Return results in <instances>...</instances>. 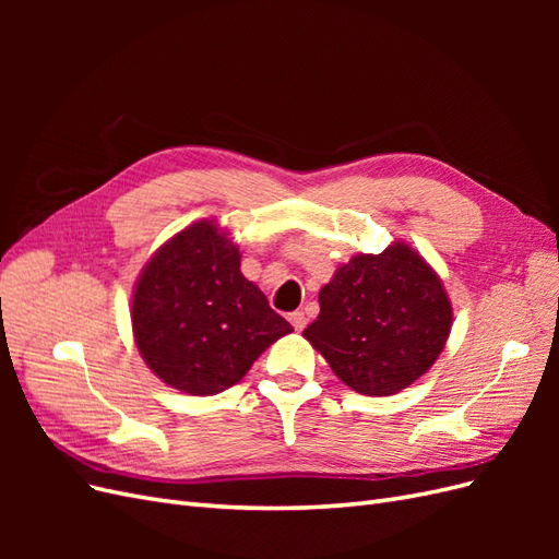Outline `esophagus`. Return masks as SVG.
Instances as JSON below:
<instances>
[{"label": "esophagus", "instance_id": "esophagus-1", "mask_svg": "<svg viewBox=\"0 0 559 559\" xmlns=\"http://www.w3.org/2000/svg\"><path fill=\"white\" fill-rule=\"evenodd\" d=\"M289 321H292V326H294L296 331H302V329H306V324H308V319H306V314H302L300 310L292 312V314H289Z\"/></svg>", "mask_w": 559, "mask_h": 559}]
</instances>
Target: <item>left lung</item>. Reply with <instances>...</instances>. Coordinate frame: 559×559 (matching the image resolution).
Segmentation results:
<instances>
[{"label":"left lung","instance_id":"1","mask_svg":"<svg viewBox=\"0 0 559 559\" xmlns=\"http://www.w3.org/2000/svg\"><path fill=\"white\" fill-rule=\"evenodd\" d=\"M450 326L441 280L413 247L396 242L337 267L302 335L354 392L389 396L427 373Z\"/></svg>","mask_w":559,"mask_h":559}]
</instances>
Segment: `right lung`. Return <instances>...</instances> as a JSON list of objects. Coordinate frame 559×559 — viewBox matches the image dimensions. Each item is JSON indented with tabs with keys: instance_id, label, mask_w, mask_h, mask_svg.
<instances>
[{
	"instance_id": "right-lung-1",
	"label": "right lung",
	"mask_w": 559,
	"mask_h": 559,
	"mask_svg": "<svg viewBox=\"0 0 559 559\" xmlns=\"http://www.w3.org/2000/svg\"><path fill=\"white\" fill-rule=\"evenodd\" d=\"M132 331L142 359L165 384L212 396L240 382L261 352L294 329L240 273L238 245L214 222H198L142 270Z\"/></svg>"
}]
</instances>
